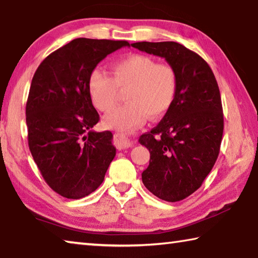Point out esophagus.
<instances>
[{"mask_svg":"<svg viewBox=\"0 0 258 258\" xmlns=\"http://www.w3.org/2000/svg\"><path fill=\"white\" fill-rule=\"evenodd\" d=\"M114 141H115V145L117 150H125V148L132 147V142L129 141L128 138L123 136L122 134H115L114 135Z\"/></svg>","mask_w":258,"mask_h":258,"instance_id":"34e87169","label":"esophagus"}]
</instances>
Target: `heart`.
<instances>
[{"label": "heart", "mask_w": 258, "mask_h": 258, "mask_svg": "<svg viewBox=\"0 0 258 258\" xmlns=\"http://www.w3.org/2000/svg\"><path fill=\"white\" fill-rule=\"evenodd\" d=\"M112 76L94 70L88 92L97 110L111 112L119 99V89L128 88V103L108 114L104 124L110 129L130 130L143 124L148 115L157 119L170 110L178 90V76L168 63H157L143 54H132L113 62Z\"/></svg>", "instance_id": "1"}]
</instances>
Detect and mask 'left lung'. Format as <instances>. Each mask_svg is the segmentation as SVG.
I'll use <instances>...</instances> for the list:
<instances>
[{
	"instance_id": "1",
	"label": "left lung",
	"mask_w": 258,
	"mask_h": 258,
	"mask_svg": "<svg viewBox=\"0 0 258 258\" xmlns=\"http://www.w3.org/2000/svg\"><path fill=\"white\" fill-rule=\"evenodd\" d=\"M132 46L165 58L177 72L172 106L138 142L151 154L142 173L145 187L163 201H182L202 186L219 156L223 135L219 86L204 58L181 44L139 42Z\"/></svg>"
}]
</instances>
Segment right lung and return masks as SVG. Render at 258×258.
<instances>
[{"mask_svg": "<svg viewBox=\"0 0 258 258\" xmlns=\"http://www.w3.org/2000/svg\"><path fill=\"white\" fill-rule=\"evenodd\" d=\"M125 40L76 38L49 54L31 80L26 105L28 145L54 191L79 200L96 190L115 156L111 132L92 130L99 115L88 79Z\"/></svg>", "mask_w": 258, "mask_h": 258, "instance_id": "right-lung-1", "label": "right lung"}]
</instances>
